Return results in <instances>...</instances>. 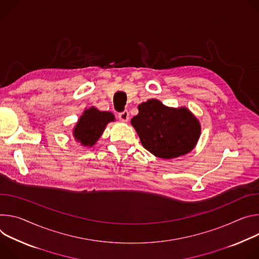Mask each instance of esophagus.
Here are the masks:
<instances>
[{"label":"esophagus","instance_id":"esophagus-1","mask_svg":"<svg viewBox=\"0 0 259 259\" xmlns=\"http://www.w3.org/2000/svg\"><path fill=\"white\" fill-rule=\"evenodd\" d=\"M118 117L120 119V121L122 122H127L128 119H130V113L127 111H123L121 113L118 114Z\"/></svg>","mask_w":259,"mask_h":259}]
</instances>
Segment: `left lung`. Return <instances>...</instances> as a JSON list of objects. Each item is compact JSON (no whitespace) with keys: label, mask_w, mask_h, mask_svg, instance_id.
<instances>
[{"label":"left lung","mask_w":259,"mask_h":259,"mask_svg":"<svg viewBox=\"0 0 259 259\" xmlns=\"http://www.w3.org/2000/svg\"><path fill=\"white\" fill-rule=\"evenodd\" d=\"M131 120L143 147L153 155L169 159L190 152L200 135V124L185 107L169 108L150 99L138 106Z\"/></svg>","instance_id":"obj_1"}]
</instances>
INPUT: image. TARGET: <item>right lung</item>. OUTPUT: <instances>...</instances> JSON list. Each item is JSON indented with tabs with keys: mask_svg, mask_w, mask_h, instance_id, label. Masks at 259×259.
Instances as JSON below:
<instances>
[{
	"mask_svg": "<svg viewBox=\"0 0 259 259\" xmlns=\"http://www.w3.org/2000/svg\"><path fill=\"white\" fill-rule=\"evenodd\" d=\"M111 112L100 111L96 107L86 109L73 131V136L81 145L93 147L104 133L106 125L114 121Z\"/></svg>",
	"mask_w": 259,
	"mask_h": 259,
	"instance_id": "obj_1",
	"label": "right lung"
}]
</instances>
